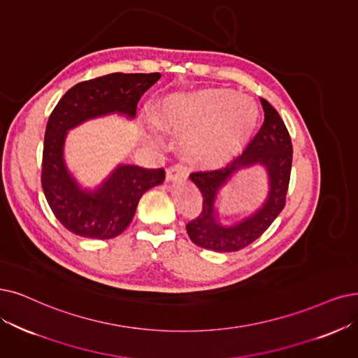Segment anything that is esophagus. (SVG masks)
I'll return each mask as SVG.
<instances>
[{
	"label": "esophagus",
	"mask_w": 358,
	"mask_h": 358,
	"mask_svg": "<svg viewBox=\"0 0 358 358\" xmlns=\"http://www.w3.org/2000/svg\"><path fill=\"white\" fill-rule=\"evenodd\" d=\"M183 173H185V167L180 163H175L167 169V179L173 180V179H176L178 176H180Z\"/></svg>",
	"instance_id": "34e87169"
}]
</instances>
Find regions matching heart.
<instances>
[{"label":"heart","mask_w":358,"mask_h":358,"mask_svg":"<svg viewBox=\"0 0 358 358\" xmlns=\"http://www.w3.org/2000/svg\"><path fill=\"white\" fill-rule=\"evenodd\" d=\"M259 108L229 90H210L170 96L159 123L182 135V144L196 159L214 163L226 159L252 129Z\"/></svg>","instance_id":"heart-1"}]
</instances>
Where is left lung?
<instances>
[{"instance_id":"8db88e82","label":"left lung","mask_w":358,"mask_h":358,"mask_svg":"<svg viewBox=\"0 0 358 358\" xmlns=\"http://www.w3.org/2000/svg\"><path fill=\"white\" fill-rule=\"evenodd\" d=\"M264 122L245 150L236 159L217 169L192 171L189 178L203 194V208L187 223L188 236L194 244L219 252H234L248 247L273 223L287 204V192L292 167V142L279 113L264 98H260ZM255 162L268 167L271 192L265 206L251 218L232 228L220 227L213 217V199L221 185L234 171Z\"/></svg>"}]
</instances>
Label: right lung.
<instances>
[{
  "instance_id": "right-lung-1",
  "label": "right lung",
  "mask_w": 358,
  "mask_h": 358,
  "mask_svg": "<svg viewBox=\"0 0 358 358\" xmlns=\"http://www.w3.org/2000/svg\"><path fill=\"white\" fill-rule=\"evenodd\" d=\"M160 78V73H111L83 80L70 88L50 114L41 183L54 216L71 234L95 239L120 235L132 222L141 196L163 183V167L120 166L101 188L85 192L67 173L63 162L69 129L114 111L135 117L139 98Z\"/></svg>"
}]
</instances>
